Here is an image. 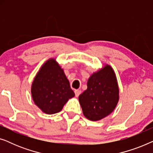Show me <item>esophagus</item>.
I'll list each match as a JSON object with an SVG mask.
<instances>
[{
    "instance_id": "obj_1",
    "label": "esophagus",
    "mask_w": 153,
    "mask_h": 153,
    "mask_svg": "<svg viewBox=\"0 0 153 153\" xmlns=\"http://www.w3.org/2000/svg\"><path fill=\"white\" fill-rule=\"evenodd\" d=\"M81 91L80 90H75L74 91V93H75V95H76V97H79V95L81 94Z\"/></svg>"
}]
</instances>
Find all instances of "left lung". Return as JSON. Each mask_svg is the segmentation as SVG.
<instances>
[{"instance_id":"8db88e82","label":"left lung","mask_w":153,"mask_h":153,"mask_svg":"<svg viewBox=\"0 0 153 153\" xmlns=\"http://www.w3.org/2000/svg\"><path fill=\"white\" fill-rule=\"evenodd\" d=\"M93 73L87 82V89L79 97L85 118L97 121L114 111L119 100V88L114 69L105 64Z\"/></svg>"}]
</instances>
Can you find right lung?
<instances>
[{"instance_id":"add662e5","label":"right lung","mask_w":153,"mask_h":153,"mask_svg":"<svg viewBox=\"0 0 153 153\" xmlns=\"http://www.w3.org/2000/svg\"><path fill=\"white\" fill-rule=\"evenodd\" d=\"M34 103L47 114L60 112L69 99L74 97L70 81L56 58H49L44 63L31 85Z\"/></svg>"}]
</instances>
